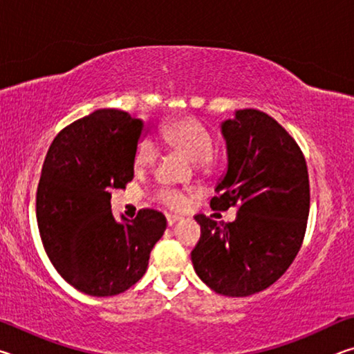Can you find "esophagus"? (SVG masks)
Listing matches in <instances>:
<instances>
[{
	"label": "esophagus",
	"instance_id": "1",
	"mask_svg": "<svg viewBox=\"0 0 354 354\" xmlns=\"http://www.w3.org/2000/svg\"><path fill=\"white\" fill-rule=\"evenodd\" d=\"M179 220H181V217H178V215H167V225L169 226H173Z\"/></svg>",
	"mask_w": 354,
	"mask_h": 354
}]
</instances>
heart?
I'll list each match as a JSON object with an SVG mask.
<instances>
[{
  "instance_id": "b5f03b06",
  "label": "heart",
  "mask_w": 354,
  "mask_h": 354,
  "mask_svg": "<svg viewBox=\"0 0 354 354\" xmlns=\"http://www.w3.org/2000/svg\"><path fill=\"white\" fill-rule=\"evenodd\" d=\"M160 137L176 151L183 153L194 162H206L211 158L214 149V137L207 127L195 117H183L164 124L160 128ZM159 158V149L156 143L145 137L137 143L134 153V169L136 171H143L154 165ZM160 203L171 209H183L185 206V198L176 190L162 189L158 194Z\"/></svg>"
}]
</instances>
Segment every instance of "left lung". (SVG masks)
I'll list each match as a JSON object with an SVG mask.
<instances>
[{"label": "left lung", "mask_w": 354, "mask_h": 354, "mask_svg": "<svg viewBox=\"0 0 354 354\" xmlns=\"http://www.w3.org/2000/svg\"><path fill=\"white\" fill-rule=\"evenodd\" d=\"M227 170L211 207L236 206L231 223L195 215L201 226L192 250L196 274L214 292L248 297L283 277L298 254L309 215V176L297 142L257 109L221 123Z\"/></svg>", "instance_id": "8db88e82"}]
</instances>
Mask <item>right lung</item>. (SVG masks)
<instances>
[{"instance_id": "obj_1", "label": "right lung", "mask_w": 354, "mask_h": 354, "mask_svg": "<svg viewBox=\"0 0 354 354\" xmlns=\"http://www.w3.org/2000/svg\"><path fill=\"white\" fill-rule=\"evenodd\" d=\"M142 133L140 118L98 109L56 136L41 167L35 203L41 243L59 274L87 295L112 297L134 286L167 227L154 209L122 223L111 211V190L134 178Z\"/></svg>"}]
</instances>
